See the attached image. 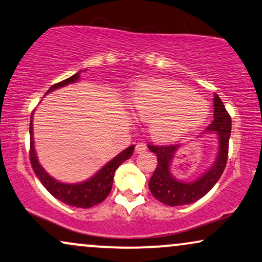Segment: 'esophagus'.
Here are the masks:
<instances>
[{"mask_svg":"<svg viewBox=\"0 0 262 262\" xmlns=\"http://www.w3.org/2000/svg\"><path fill=\"white\" fill-rule=\"evenodd\" d=\"M147 146L145 143H138L135 145V152L137 154H140V152H144V151H146Z\"/></svg>","mask_w":262,"mask_h":262,"instance_id":"obj_1","label":"esophagus"}]
</instances>
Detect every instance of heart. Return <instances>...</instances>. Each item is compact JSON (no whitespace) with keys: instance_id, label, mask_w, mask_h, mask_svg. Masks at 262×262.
<instances>
[{"instance_id":"1","label":"heart","mask_w":262,"mask_h":262,"mask_svg":"<svg viewBox=\"0 0 262 262\" xmlns=\"http://www.w3.org/2000/svg\"><path fill=\"white\" fill-rule=\"evenodd\" d=\"M138 116L151 119L150 132L160 141H172L199 127L209 113L207 103L185 85L172 80H151L132 97Z\"/></svg>"}]
</instances>
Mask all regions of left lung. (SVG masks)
Returning a JSON list of instances; mask_svg holds the SVG:
<instances>
[{"mask_svg":"<svg viewBox=\"0 0 262 262\" xmlns=\"http://www.w3.org/2000/svg\"><path fill=\"white\" fill-rule=\"evenodd\" d=\"M207 132H215L219 135L220 152L216 162L203 177L191 183L179 182L169 173L173 155L179 145H151L149 149L157 156V166L149 182L151 194L162 204L168 206H179L195 203L206 195L217 181L221 178L228 160V144L232 130V119L219 95L213 99V121L206 128Z\"/></svg>","mask_w":262,"mask_h":262,"instance_id":"left-lung-1","label":"left lung"}]
</instances>
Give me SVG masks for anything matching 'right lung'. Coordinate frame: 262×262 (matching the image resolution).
<instances>
[{"label":"right lung","mask_w":262,"mask_h":262,"mask_svg":"<svg viewBox=\"0 0 262 262\" xmlns=\"http://www.w3.org/2000/svg\"><path fill=\"white\" fill-rule=\"evenodd\" d=\"M79 79V74H74L72 77L67 78V79L59 81L57 84H53L46 94L50 91H53L58 88L64 86L71 83H75ZM33 113H31L30 118V150H29V157L30 163L33 167L34 172H35L36 177L40 179L42 185L47 190L51 193L56 199L61 200L62 203L69 205V206L74 207H81V209H89V207L95 206V205L102 203L103 200L108 196L110 191L112 189L113 184V176H115L116 169L121 166L125 160L133 155L134 146H129L124 151H122L119 155H117L115 159L111 160L107 165H105L99 172L96 173L94 177L88 179L84 183H78V184H66V183H61L47 174L45 169L40 166L37 157L35 154V149H34L33 143Z\"/></svg>","instance_id":"add662e5"}]
</instances>
